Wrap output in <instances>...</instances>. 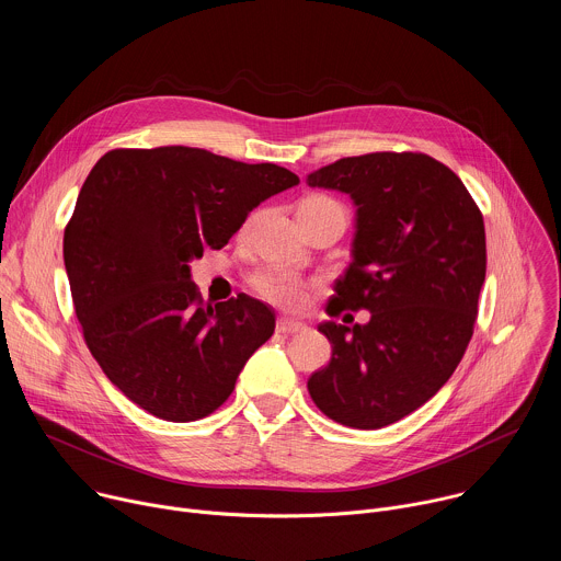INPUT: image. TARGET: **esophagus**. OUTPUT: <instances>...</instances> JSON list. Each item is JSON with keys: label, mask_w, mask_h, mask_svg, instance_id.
<instances>
[{"label": "esophagus", "mask_w": 561, "mask_h": 561, "mask_svg": "<svg viewBox=\"0 0 561 561\" xmlns=\"http://www.w3.org/2000/svg\"><path fill=\"white\" fill-rule=\"evenodd\" d=\"M306 327L301 322H297V319H288V317H279L277 319V333H284V335H293V333H301Z\"/></svg>", "instance_id": "34e87169"}]
</instances>
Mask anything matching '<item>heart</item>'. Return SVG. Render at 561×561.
Here are the masks:
<instances>
[{
	"label": "heart",
	"mask_w": 561,
	"mask_h": 561,
	"mask_svg": "<svg viewBox=\"0 0 561 561\" xmlns=\"http://www.w3.org/2000/svg\"><path fill=\"white\" fill-rule=\"evenodd\" d=\"M327 206H340V204L327 195H310L299 202V210L327 208ZM251 286L264 299H268L282 308H301L308 301V286L299 277H295L286 271H277V268L260 271L251 277Z\"/></svg>",
	"instance_id": "b5f03b06"
}]
</instances>
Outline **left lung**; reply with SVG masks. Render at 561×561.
<instances>
[{
	"mask_svg": "<svg viewBox=\"0 0 561 561\" xmlns=\"http://www.w3.org/2000/svg\"><path fill=\"white\" fill-rule=\"evenodd\" d=\"M308 186L348 193L357 206L353 262L327 312H370L368 324L317 327L333 357L308 392L337 424L381 428L424 407L468 348L486 279L484 217L424 152L344 157L310 173Z\"/></svg>",
	"mask_w": 561,
	"mask_h": 561,
	"instance_id": "obj_1",
	"label": "left lung"
}]
</instances>
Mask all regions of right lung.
Wrapping results in <instances>:
<instances>
[{"mask_svg": "<svg viewBox=\"0 0 561 561\" xmlns=\"http://www.w3.org/2000/svg\"><path fill=\"white\" fill-rule=\"evenodd\" d=\"M295 184L277 164L188 146L115 148L93 167L64 230V264L84 342L130 402L195 422L230 397L275 312L244 293L204 304L188 262Z\"/></svg>", "mask_w": 561, "mask_h": 561, "instance_id": "obj_1", "label": "right lung"}]
</instances>
